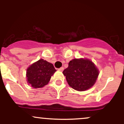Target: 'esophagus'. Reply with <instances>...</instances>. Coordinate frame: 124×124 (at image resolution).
Instances as JSON below:
<instances>
[{
	"instance_id": "34e87169",
	"label": "esophagus",
	"mask_w": 124,
	"mask_h": 124,
	"mask_svg": "<svg viewBox=\"0 0 124 124\" xmlns=\"http://www.w3.org/2000/svg\"><path fill=\"white\" fill-rule=\"evenodd\" d=\"M64 70V68H63V67H62V68H59V69H58V70L59 71H61V72H62Z\"/></svg>"
}]
</instances>
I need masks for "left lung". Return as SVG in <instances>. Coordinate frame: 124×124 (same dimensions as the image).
<instances>
[{
  "label": "left lung",
  "mask_w": 124,
  "mask_h": 124,
  "mask_svg": "<svg viewBox=\"0 0 124 124\" xmlns=\"http://www.w3.org/2000/svg\"><path fill=\"white\" fill-rule=\"evenodd\" d=\"M68 85L79 92L90 89L96 83L99 75L95 64L87 58L72 59L63 72Z\"/></svg>",
  "instance_id": "obj_1"
}]
</instances>
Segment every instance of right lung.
<instances>
[{"mask_svg":"<svg viewBox=\"0 0 124 124\" xmlns=\"http://www.w3.org/2000/svg\"><path fill=\"white\" fill-rule=\"evenodd\" d=\"M56 71L53 64L40 59L27 69V82L34 89L42 88L48 84Z\"/></svg>","mask_w":124,"mask_h":124,"instance_id":"add662e5","label":"right lung"}]
</instances>
